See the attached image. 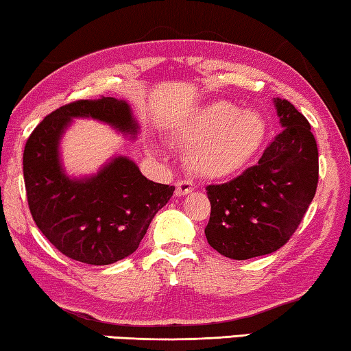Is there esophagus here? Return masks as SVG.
Returning <instances> with one entry per match:
<instances>
[{"label": "esophagus", "instance_id": "34e87169", "mask_svg": "<svg viewBox=\"0 0 351 351\" xmlns=\"http://www.w3.org/2000/svg\"><path fill=\"white\" fill-rule=\"evenodd\" d=\"M193 190H194V185H193L191 182H188V180H180V182H177V183H176V196L182 197V196H185V194L191 193Z\"/></svg>", "mask_w": 351, "mask_h": 351}]
</instances>
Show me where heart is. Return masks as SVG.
Instances as JSON below:
<instances>
[{
  "label": "heart",
  "instance_id": "1",
  "mask_svg": "<svg viewBox=\"0 0 351 351\" xmlns=\"http://www.w3.org/2000/svg\"><path fill=\"white\" fill-rule=\"evenodd\" d=\"M176 138L188 145L194 174L221 179L245 168L262 149L268 123L261 112L228 100L197 108L176 125Z\"/></svg>",
  "mask_w": 351,
  "mask_h": 351
}]
</instances>
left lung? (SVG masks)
I'll use <instances>...</instances> for the list:
<instances>
[{"label": "left lung", "mask_w": 351, "mask_h": 351, "mask_svg": "<svg viewBox=\"0 0 351 351\" xmlns=\"http://www.w3.org/2000/svg\"><path fill=\"white\" fill-rule=\"evenodd\" d=\"M279 132L256 166L234 180L208 185V245L235 261L271 254L287 243L315 196L319 150L306 117L273 99Z\"/></svg>", "instance_id": "8db88e82"}]
</instances>
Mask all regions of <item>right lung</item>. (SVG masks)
<instances>
[{
	"mask_svg": "<svg viewBox=\"0 0 351 351\" xmlns=\"http://www.w3.org/2000/svg\"><path fill=\"white\" fill-rule=\"evenodd\" d=\"M73 119L104 122L128 139L139 123L127 100H78L48 114L31 133L23 176L32 219L50 243L73 261L110 265L138 250L176 188L145 179L132 158L117 155L89 176H69L61 141Z\"/></svg>",
	"mask_w": 351,
	"mask_h": 351,
	"instance_id": "1",
	"label": "right lung"
}]
</instances>
